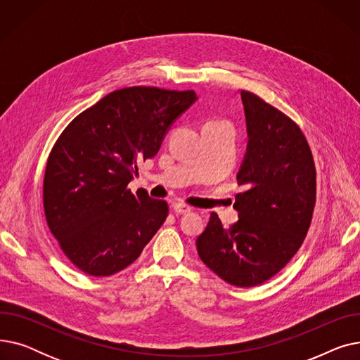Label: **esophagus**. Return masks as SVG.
<instances>
[{
    "instance_id": "1",
    "label": "esophagus",
    "mask_w": 360,
    "mask_h": 360,
    "mask_svg": "<svg viewBox=\"0 0 360 360\" xmlns=\"http://www.w3.org/2000/svg\"><path fill=\"white\" fill-rule=\"evenodd\" d=\"M172 209H174V212L176 213V214H188V213H191V207L190 205H186V204H184V202H175L174 205H172Z\"/></svg>"
}]
</instances>
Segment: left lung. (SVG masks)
I'll return each instance as SVG.
<instances>
[{
  "mask_svg": "<svg viewBox=\"0 0 360 360\" xmlns=\"http://www.w3.org/2000/svg\"><path fill=\"white\" fill-rule=\"evenodd\" d=\"M248 146L236 175L239 220L212 213L197 238L201 261L229 285L252 288L276 276L300 248L316 197V170L304 132L288 115L242 90Z\"/></svg>",
  "mask_w": 360,
  "mask_h": 360,
  "instance_id": "obj_1",
  "label": "left lung"
}]
</instances>
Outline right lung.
<instances>
[{
  "instance_id": "right-lung-1",
  "label": "right lung",
  "mask_w": 360,
  "mask_h": 360,
  "mask_svg": "<svg viewBox=\"0 0 360 360\" xmlns=\"http://www.w3.org/2000/svg\"><path fill=\"white\" fill-rule=\"evenodd\" d=\"M194 90L134 86L75 117L53 144L44 178L51 233L83 273L112 276L134 262L167 217V204L128 188L139 162L158 155Z\"/></svg>"
}]
</instances>
